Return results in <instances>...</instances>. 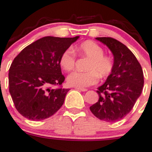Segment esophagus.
<instances>
[{
    "label": "esophagus",
    "mask_w": 152,
    "mask_h": 152,
    "mask_svg": "<svg viewBox=\"0 0 152 152\" xmlns=\"http://www.w3.org/2000/svg\"><path fill=\"white\" fill-rule=\"evenodd\" d=\"M75 89H76V90H80V91H82V92H85V91H87V89H85V88H80V87H75Z\"/></svg>",
    "instance_id": "34e87169"
}]
</instances>
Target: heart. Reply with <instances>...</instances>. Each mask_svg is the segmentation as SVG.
Segmentation results:
<instances>
[{
	"instance_id": "b5f03b06",
	"label": "heart",
	"mask_w": 152,
	"mask_h": 152,
	"mask_svg": "<svg viewBox=\"0 0 152 152\" xmlns=\"http://www.w3.org/2000/svg\"><path fill=\"white\" fill-rule=\"evenodd\" d=\"M75 50L80 55L88 58L87 72H74L67 77V83L72 87L83 88L97 83L99 75L107 77L113 69L114 62L111 57L104 55L103 49L92 41H87L76 47ZM75 55L72 50L64 51L59 58V65L66 72L72 70L75 65Z\"/></svg>"
}]
</instances>
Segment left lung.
<instances>
[{"instance_id":"8db88e82","label":"left lung","mask_w":152,"mask_h":152,"mask_svg":"<svg viewBox=\"0 0 152 152\" xmlns=\"http://www.w3.org/2000/svg\"><path fill=\"white\" fill-rule=\"evenodd\" d=\"M108 47L114 56V66L105 83L98 87L99 100L90 107L97 118L116 122L130 113L141 95L143 72L134 54L111 37H96Z\"/></svg>"}]
</instances>
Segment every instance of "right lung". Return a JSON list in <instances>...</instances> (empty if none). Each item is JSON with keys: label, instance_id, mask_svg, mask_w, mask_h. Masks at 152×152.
<instances>
[{"label": "right lung", "instance_id": "1", "mask_svg": "<svg viewBox=\"0 0 152 152\" xmlns=\"http://www.w3.org/2000/svg\"><path fill=\"white\" fill-rule=\"evenodd\" d=\"M78 38L47 36L25 47L13 59L9 69V90L22 116L41 121L62 107L69 89L51 87L65 80L59 58Z\"/></svg>", "mask_w": 152, "mask_h": 152}]
</instances>
